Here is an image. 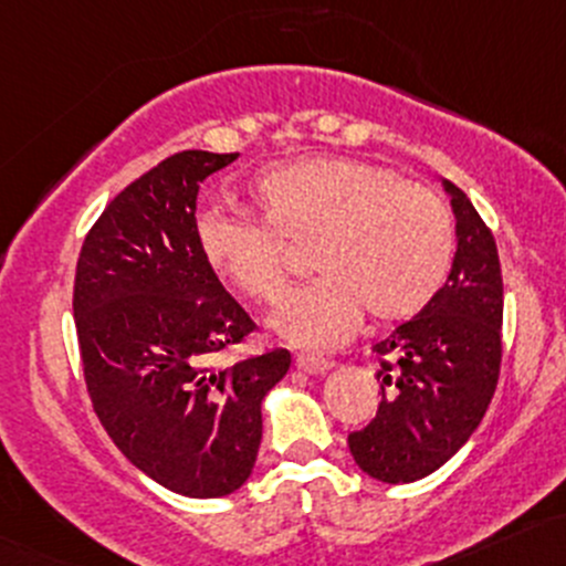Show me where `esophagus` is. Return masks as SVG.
I'll return each mask as SVG.
<instances>
[{"label": "esophagus", "instance_id": "34e87169", "mask_svg": "<svg viewBox=\"0 0 566 566\" xmlns=\"http://www.w3.org/2000/svg\"><path fill=\"white\" fill-rule=\"evenodd\" d=\"M295 365L297 370H303V374H325V370H331L333 363H327L325 357H314V354H297L295 357Z\"/></svg>", "mask_w": 566, "mask_h": 566}]
</instances>
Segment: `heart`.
<instances>
[{
    "label": "heart",
    "mask_w": 566,
    "mask_h": 566,
    "mask_svg": "<svg viewBox=\"0 0 566 566\" xmlns=\"http://www.w3.org/2000/svg\"><path fill=\"white\" fill-rule=\"evenodd\" d=\"M263 220L209 207L196 217L203 263L235 293L276 306L290 290V244H312L319 276L273 319L297 346L327 349L363 312L378 325L411 319L440 293L454 254L446 203L387 166L312 155L252 182Z\"/></svg>",
    "instance_id": "heart-1"
}]
</instances>
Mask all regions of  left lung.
Instances as JSON below:
<instances>
[{
	"label": "left lung",
	"mask_w": 566,
	"mask_h": 566,
	"mask_svg": "<svg viewBox=\"0 0 566 566\" xmlns=\"http://www.w3.org/2000/svg\"><path fill=\"white\" fill-rule=\"evenodd\" d=\"M457 217L451 273L430 306L389 338L381 354V402L349 434L363 473L411 483L434 473L468 443L492 402L502 359V271L494 235L470 198L443 179Z\"/></svg>",
	"instance_id": "left-lung-1"
}]
</instances>
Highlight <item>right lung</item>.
Returning <instances> with one entry per match:
<instances>
[{
  "mask_svg": "<svg viewBox=\"0 0 566 566\" xmlns=\"http://www.w3.org/2000/svg\"><path fill=\"white\" fill-rule=\"evenodd\" d=\"M239 153L185 150L117 192L74 273V325L93 411L123 457L169 492L226 496L263 438V397L290 370L273 349L212 365L254 331L196 247V198Z\"/></svg>",
  "mask_w": 566,
  "mask_h": 566,
  "instance_id": "1",
  "label": "right lung"
}]
</instances>
